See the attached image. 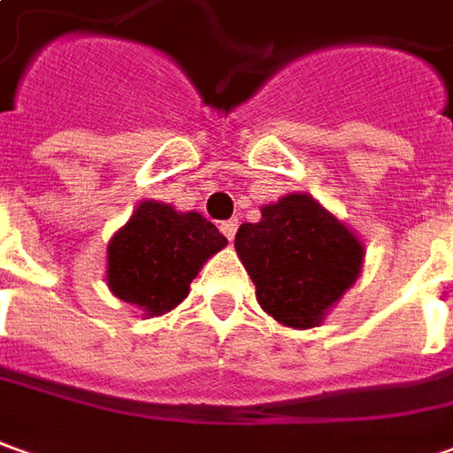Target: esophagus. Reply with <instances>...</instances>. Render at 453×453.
<instances>
[{
	"label": "esophagus",
	"instance_id": "obj_1",
	"mask_svg": "<svg viewBox=\"0 0 453 453\" xmlns=\"http://www.w3.org/2000/svg\"><path fill=\"white\" fill-rule=\"evenodd\" d=\"M220 233H223L227 240L235 238V233H238V220H235V218H233V220H223V223H220Z\"/></svg>",
	"mask_w": 453,
	"mask_h": 453
}]
</instances>
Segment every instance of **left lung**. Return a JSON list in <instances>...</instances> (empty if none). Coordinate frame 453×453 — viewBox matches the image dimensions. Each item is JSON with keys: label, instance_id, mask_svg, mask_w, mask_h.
Returning a JSON list of instances; mask_svg holds the SVG:
<instances>
[{"label": "left lung", "instance_id": "8db88e82", "mask_svg": "<svg viewBox=\"0 0 453 453\" xmlns=\"http://www.w3.org/2000/svg\"><path fill=\"white\" fill-rule=\"evenodd\" d=\"M257 303L288 327H315L362 267V245L315 198L292 193L235 235Z\"/></svg>", "mask_w": 453, "mask_h": 453}]
</instances>
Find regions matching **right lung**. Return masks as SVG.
<instances>
[{
    "label": "right lung",
    "instance_id": "right-lung-1",
    "mask_svg": "<svg viewBox=\"0 0 453 453\" xmlns=\"http://www.w3.org/2000/svg\"><path fill=\"white\" fill-rule=\"evenodd\" d=\"M227 240L201 213L146 201L109 245V288L123 303L163 315L186 300L203 263Z\"/></svg>",
    "mask_w": 453,
    "mask_h": 453
}]
</instances>
